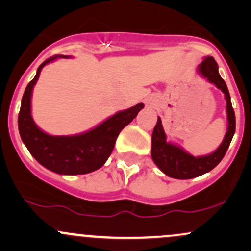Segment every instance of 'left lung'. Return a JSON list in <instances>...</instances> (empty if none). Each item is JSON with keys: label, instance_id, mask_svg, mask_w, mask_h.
Here are the masks:
<instances>
[{"label": "left lung", "instance_id": "1", "mask_svg": "<svg viewBox=\"0 0 251 251\" xmlns=\"http://www.w3.org/2000/svg\"><path fill=\"white\" fill-rule=\"evenodd\" d=\"M197 71L201 76L205 77L209 82L214 83L216 87L224 93L226 101L227 131L224 135L223 142L216 151L206 155L195 157V155L184 151V149H181L180 146L166 140V134L164 132L162 120L158 117L157 124L153 128V133H152L151 157L160 171H163L169 177L176 178V179H191V178L198 177V176L211 171L223 159L235 134V112L232 108L231 99H230V94L226 82L218 73L217 62L215 61L212 56L204 57L203 61L198 66Z\"/></svg>", "mask_w": 251, "mask_h": 251}]
</instances>
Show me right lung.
<instances>
[{"label": "right lung", "mask_w": 251, "mask_h": 251, "mask_svg": "<svg viewBox=\"0 0 251 251\" xmlns=\"http://www.w3.org/2000/svg\"><path fill=\"white\" fill-rule=\"evenodd\" d=\"M57 57L55 55L39 66L36 75L28 83L22 97L19 113V132L30 154L46 169L59 175H85L100 169L114 149L122 129L144 108V103L119 111L105 122L83 133L75 135H50L37 127L31 117V93L41 70Z\"/></svg>", "instance_id": "right-lung-1"}]
</instances>
